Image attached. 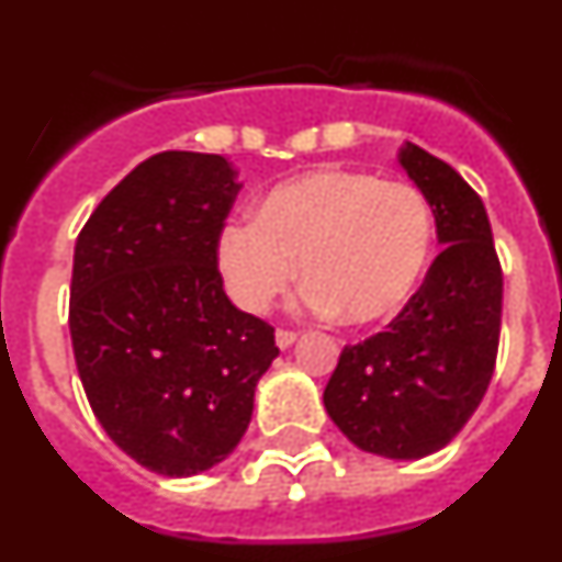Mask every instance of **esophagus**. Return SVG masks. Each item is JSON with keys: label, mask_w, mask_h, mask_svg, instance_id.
<instances>
[{"label": "esophagus", "mask_w": 562, "mask_h": 562, "mask_svg": "<svg viewBox=\"0 0 562 562\" xmlns=\"http://www.w3.org/2000/svg\"><path fill=\"white\" fill-rule=\"evenodd\" d=\"M295 340H297L295 331H290V329H278L276 331V346H278V349H290V346Z\"/></svg>", "instance_id": "obj_1"}]
</instances>
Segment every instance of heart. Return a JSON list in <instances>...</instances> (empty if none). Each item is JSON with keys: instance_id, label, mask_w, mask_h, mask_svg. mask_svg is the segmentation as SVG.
<instances>
[{"instance_id": "obj_1", "label": "heart", "mask_w": 562, "mask_h": 562, "mask_svg": "<svg viewBox=\"0 0 562 562\" xmlns=\"http://www.w3.org/2000/svg\"><path fill=\"white\" fill-rule=\"evenodd\" d=\"M434 216L419 188L355 168H315L267 193L252 216L216 238L227 295L245 312H265L295 276L304 301L346 324L394 315L425 276Z\"/></svg>"}]
</instances>
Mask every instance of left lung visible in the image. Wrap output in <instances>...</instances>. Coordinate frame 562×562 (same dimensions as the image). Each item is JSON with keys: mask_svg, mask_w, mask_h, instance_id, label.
Segmentation results:
<instances>
[{"mask_svg": "<svg viewBox=\"0 0 562 562\" xmlns=\"http://www.w3.org/2000/svg\"><path fill=\"white\" fill-rule=\"evenodd\" d=\"M445 250L389 329L346 346L324 391L326 414L366 453L422 459L475 414L493 380L504 276L479 193L425 148H400Z\"/></svg>", "mask_w": 562, "mask_h": 562, "instance_id": "1", "label": "left lung"}]
</instances>
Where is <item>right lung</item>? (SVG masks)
Listing matches in <instances>:
<instances>
[{
    "instance_id": "add662e5",
    "label": "right lung",
    "mask_w": 562,
    "mask_h": 562,
    "mask_svg": "<svg viewBox=\"0 0 562 562\" xmlns=\"http://www.w3.org/2000/svg\"><path fill=\"white\" fill-rule=\"evenodd\" d=\"M236 173L222 154H154L76 241L69 335L92 414L123 453L168 479L236 450L278 357L276 329L231 304L216 267Z\"/></svg>"
}]
</instances>
